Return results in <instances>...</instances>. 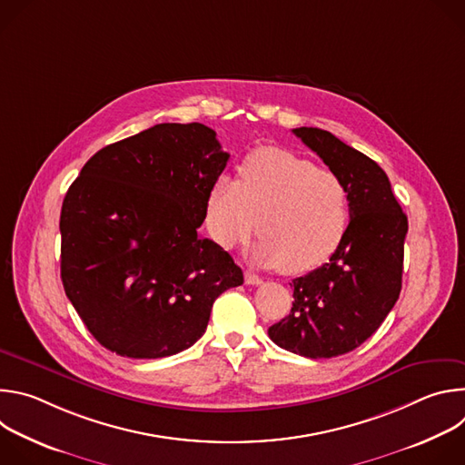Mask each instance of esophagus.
<instances>
[{
	"label": "esophagus",
	"instance_id": "34e87169",
	"mask_svg": "<svg viewBox=\"0 0 465 465\" xmlns=\"http://www.w3.org/2000/svg\"><path fill=\"white\" fill-rule=\"evenodd\" d=\"M261 282H262V280H261L257 274H253V272H250V271L244 272V283H246V285H261Z\"/></svg>",
	"mask_w": 465,
	"mask_h": 465
}]
</instances>
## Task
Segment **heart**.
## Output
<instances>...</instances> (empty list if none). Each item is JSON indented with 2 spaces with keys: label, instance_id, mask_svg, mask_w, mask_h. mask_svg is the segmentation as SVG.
Returning <instances> with one entry per match:
<instances>
[{
  "label": "heart",
  "instance_id": "obj_1",
  "mask_svg": "<svg viewBox=\"0 0 465 465\" xmlns=\"http://www.w3.org/2000/svg\"><path fill=\"white\" fill-rule=\"evenodd\" d=\"M350 223L342 178L280 147H261L239 167V180L219 174L210 187L206 224L226 250L261 237L252 257L285 274L307 272L341 244Z\"/></svg>",
  "mask_w": 465,
  "mask_h": 465
}]
</instances>
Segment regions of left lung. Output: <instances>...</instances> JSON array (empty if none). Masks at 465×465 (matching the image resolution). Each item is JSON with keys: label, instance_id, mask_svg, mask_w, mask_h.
I'll use <instances>...</instances> for the list:
<instances>
[{"label": "left lung", "instance_id": "obj_1", "mask_svg": "<svg viewBox=\"0 0 465 465\" xmlns=\"http://www.w3.org/2000/svg\"><path fill=\"white\" fill-rule=\"evenodd\" d=\"M292 132L342 178L350 224L327 262L292 280V309L269 337L296 355L331 359L368 341L400 298L409 221L371 158L327 130Z\"/></svg>", "mask_w": 465, "mask_h": 465}]
</instances>
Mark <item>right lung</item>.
Wrapping results in <instances>:
<instances>
[{
  "instance_id": "1",
  "label": "right lung",
  "mask_w": 465,
  "mask_h": 465,
  "mask_svg": "<svg viewBox=\"0 0 465 465\" xmlns=\"http://www.w3.org/2000/svg\"><path fill=\"white\" fill-rule=\"evenodd\" d=\"M230 154L203 123H160L95 153L60 212V278L94 339L162 359L204 335L213 302L242 285L232 255L201 237Z\"/></svg>"
}]
</instances>
